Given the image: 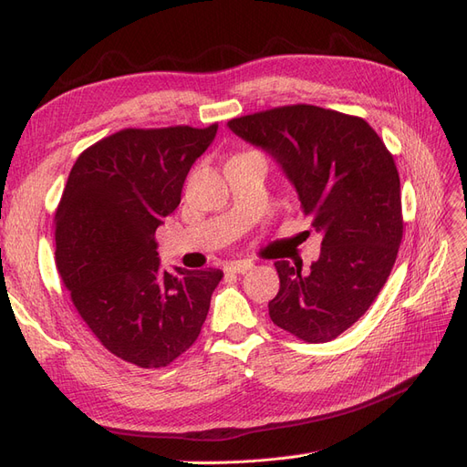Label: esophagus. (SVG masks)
<instances>
[{
    "label": "esophagus",
    "mask_w": 467,
    "mask_h": 467,
    "mask_svg": "<svg viewBox=\"0 0 467 467\" xmlns=\"http://www.w3.org/2000/svg\"><path fill=\"white\" fill-rule=\"evenodd\" d=\"M251 268H253L251 261H234V263L225 265V271L234 273V275H244V273L251 271Z\"/></svg>",
    "instance_id": "esophagus-1"
}]
</instances>
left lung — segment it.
Segmentation results:
<instances>
[{"label": "left lung", "instance_id": "left-lung-1", "mask_svg": "<svg viewBox=\"0 0 467 467\" xmlns=\"http://www.w3.org/2000/svg\"><path fill=\"white\" fill-rule=\"evenodd\" d=\"M230 130L271 153L323 235L319 259L276 261L280 290L268 316L306 343H327L357 323L391 273L403 237L393 155L360 117L316 105L232 119Z\"/></svg>", "mask_w": 467, "mask_h": 467}]
</instances>
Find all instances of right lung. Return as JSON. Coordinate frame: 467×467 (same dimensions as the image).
<instances>
[{
	"mask_svg": "<svg viewBox=\"0 0 467 467\" xmlns=\"http://www.w3.org/2000/svg\"><path fill=\"white\" fill-rule=\"evenodd\" d=\"M208 129H124L83 151L56 210V266L91 333L112 355L163 368L192 347L220 268L167 273L155 230L181 202Z\"/></svg>",
	"mask_w": 467,
	"mask_h": 467,
	"instance_id": "add662e5",
	"label": "right lung"
}]
</instances>
